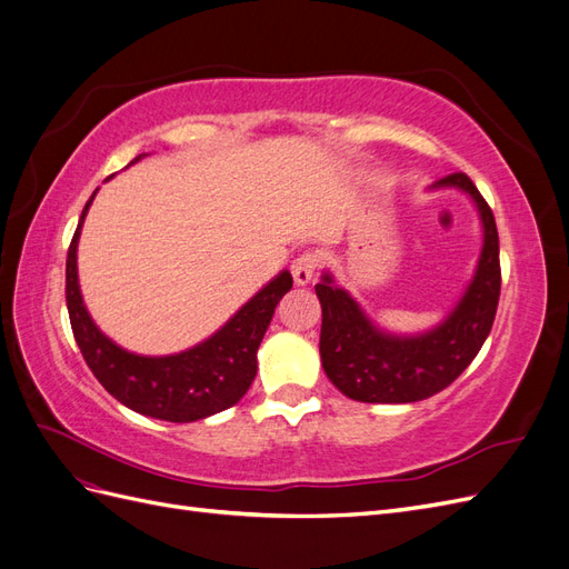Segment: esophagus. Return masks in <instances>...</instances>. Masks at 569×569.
<instances>
[{
	"mask_svg": "<svg viewBox=\"0 0 569 569\" xmlns=\"http://www.w3.org/2000/svg\"><path fill=\"white\" fill-rule=\"evenodd\" d=\"M318 270V253L306 251L299 258H295V263H291V274H295V282L297 284H308L313 280V274Z\"/></svg>",
	"mask_w": 569,
	"mask_h": 569,
	"instance_id": "esophagus-1",
	"label": "esophagus"
}]
</instances>
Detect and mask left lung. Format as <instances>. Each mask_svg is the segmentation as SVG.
Instances as JSON below:
<instances>
[{
  "instance_id": "obj_1",
  "label": "left lung",
  "mask_w": 569,
  "mask_h": 569,
  "mask_svg": "<svg viewBox=\"0 0 569 569\" xmlns=\"http://www.w3.org/2000/svg\"><path fill=\"white\" fill-rule=\"evenodd\" d=\"M456 187L470 194L485 228V244L475 278L453 311L435 330L399 337L380 330L347 289L325 272L316 284L322 306L320 358L330 382L353 401L412 403L449 387L472 363L487 341L501 297L498 230L485 197L465 173H451L432 184Z\"/></svg>"
}]
</instances>
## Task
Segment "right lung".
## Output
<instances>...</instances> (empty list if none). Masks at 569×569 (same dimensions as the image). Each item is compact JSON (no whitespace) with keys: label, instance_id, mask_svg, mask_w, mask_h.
<instances>
[{"label":"right lung","instance_id":"1","mask_svg":"<svg viewBox=\"0 0 569 569\" xmlns=\"http://www.w3.org/2000/svg\"><path fill=\"white\" fill-rule=\"evenodd\" d=\"M144 157L140 153L132 163ZM97 194V192H94ZM84 203L66 258V306L84 363L113 399L130 410L168 422H194L234 406L256 377V351L274 306L291 289L282 270L258 295L197 347L173 356H137L120 349L99 330L82 303L78 284V239L90 203Z\"/></svg>","mask_w":569,"mask_h":569}]
</instances>
